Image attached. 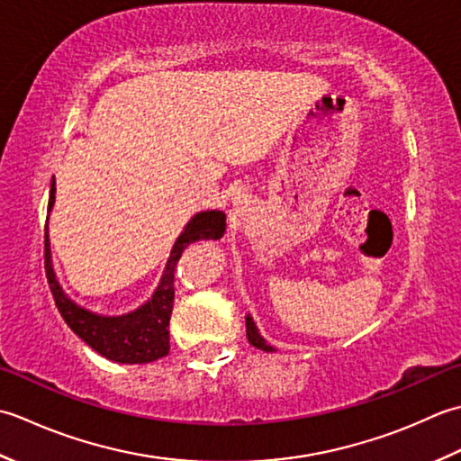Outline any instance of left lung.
I'll list each match as a JSON object with an SVG mask.
<instances>
[{
  "instance_id": "1",
  "label": "left lung",
  "mask_w": 461,
  "mask_h": 461,
  "mask_svg": "<svg viewBox=\"0 0 461 461\" xmlns=\"http://www.w3.org/2000/svg\"><path fill=\"white\" fill-rule=\"evenodd\" d=\"M247 338H249V342L255 346V348L265 350V352H275V348H272L270 344H267L265 338L258 334V328H257L255 321H252L249 314H247Z\"/></svg>"
}]
</instances>
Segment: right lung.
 Instances as JSON below:
<instances>
[{"label":"right lung","mask_w":461,"mask_h":461,"mask_svg":"<svg viewBox=\"0 0 461 461\" xmlns=\"http://www.w3.org/2000/svg\"><path fill=\"white\" fill-rule=\"evenodd\" d=\"M53 203L55 185H51L50 191V209H47L50 212L53 209ZM224 229H227V217H224L222 211L196 212L175 240L161 283L155 288L151 300H147L143 306H139L133 312L103 316L75 304L61 290L51 265L50 232H47L45 224V275L55 306H58L63 321L68 322L71 330L93 350L105 356L107 360L121 364H147L163 358L171 350V346H168V321H171L175 300L173 280L176 262L191 242L209 239L217 240L224 234Z\"/></svg>","instance_id":"obj_1"}]
</instances>
